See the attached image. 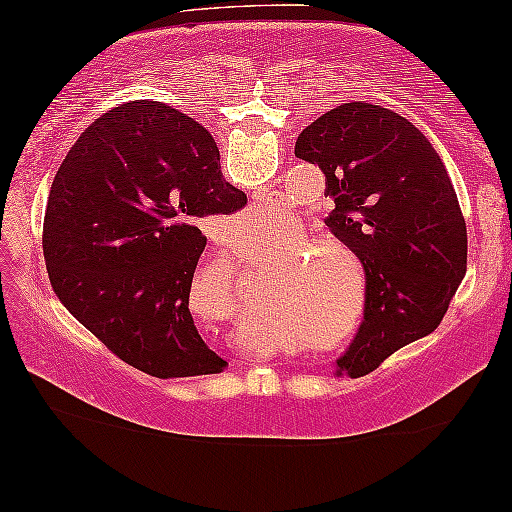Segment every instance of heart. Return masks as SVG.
<instances>
[{"mask_svg":"<svg viewBox=\"0 0 512 512\" xmlns=\"http://www.w3.org/2000/svg\"><path fill=\"white\" fill-rule=\"evenodd\" d=\"M281 222L279 210H254L242 219L240 229L247 235H261L270 233L274 226ZM309 256L306 249L297 251L290 258V281L279 286L274 293L267 297V316L277 322L283 332L306 341L311 338V350L316 352H332L336 343L343 341V334L338 332L334 336H327L329 329L334 325V316L338 313V297L334 295V288L329 286L322 277V272L316 270L311 261H304ZM326 336L322 337L321 334Z\"/></svg>","mask_w":512,"mask_h":512,"instance_id":"heart-1","label":"heart"}]
</instances>
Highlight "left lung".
<instances>
[{
	"label": "left lung",
	"instance_id": "1",
	"mask_svg": "<svg viewBox=\"0 0 512 512\" xmlns=\"http://www.w3.org/2000/svg\"><path fill=\"white\" fill-rule=\"evenodd\" d=\"M295 155L322 169L334 199L325 224L364 265V322L336 361L361 377L439 327L467 272L465 217L435 148L391 109H329L300 132Z\"/></svg>",
	"mask_w": 512,
	"mask_h": 512
}]
</instances>
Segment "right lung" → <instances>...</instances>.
<instances>
[{
	"mask_svg": "<svg viewBox=\"0 0 512 512\" xmlns=\"http://www.w3.org/2000/svg\"><path fill=\"white\" fill-rule=\"evenodd\" d=\"M247 203L210 132L164 102L109 109L61 162L43 254L59 302L116 357L153 377L222 373L196 332L190 288L201 222Z\"/></svg>",
	"mask_w": 512,
	"mask_h": 512,
	"instance_id": "obj_1",
	"label": "right lung"
}]
</instances>
